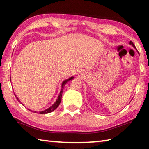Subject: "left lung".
Listing matches in <instances>:
<instances>
[{"label": "left lung", "mask_w": 149, "mask_h": 149, "mask_svg": "<svg viewBox=\"0 0 149 149\" xmlns=\"http://www.w3.org/2000/svg\"><path fill=\"white\" fill-rule=\"evenodd\" d=\"M130 45H132L133 47L135 48V46L134 45V44L133 43V42H132V41H130Z\"/></svg>", "instance_id": "1"}]
</instances>
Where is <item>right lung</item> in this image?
Returning a JSON list of instances; mask_svg holds the SVG:
<instances>
[{"mask_svg": "<svg viewBox=\"0 0 149 149\" xmlns=\"http://www.w3.org/2000/svg\"><path fill=\"white\" fill-rule=\"evenodd\" d=\"M74 77H70L69 79L65 80V81H64L62 82V88H61V90H60V94H59V95H58V99H56V102H55L53 104H52V106H50V107L49 108H47V109L45 110H42V111H41V112H39V113H38V112H37V113H38V114H48V113L52 112V111H54V110H56V108H57V107H58L59 104H60V102H61L62 92H63V89H64V86H65V85L66 84V83H67L68 81H70V80H72L73 79H74ZM14 95H15V94H14ZM15 97H16L17 100H18V102H19L20 103H21V102H20L19 99L16 97V95H15ZM28 110H30V111H31V110H29V109H28ZM31 112H32V111H31ZM33 112L37 113L36 111H34Z\"/></svg>", "mask_w": 149, "mask_h": 149, "instance_id": "1", "label": "right lung"}]
</instances>
